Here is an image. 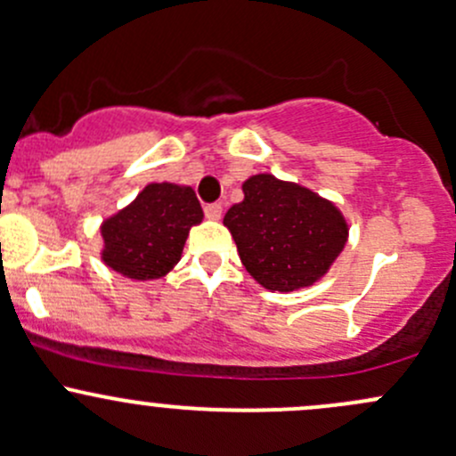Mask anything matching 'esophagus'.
<instances>
[{
	"mask_svg": "<svg viewBox=\"0 0 456 456\" xmlns=\"http://www.w3.org/2000/svg\"><path fill=\"white\" fill-rule=\"evenodd\" d=\"M204 215H207L208 219H219L222 217V204H207V207H204Z\"/></svg>",
	"mask_w": 456,
	"mask_h": 456,
	"instance_id": "34e87169",
	"label": "esophagus"
}]
</instances>
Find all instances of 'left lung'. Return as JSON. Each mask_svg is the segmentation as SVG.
<instances>
[{
	"label": "left lung",
	"instance_id": "left-lung-1",
	"mask_svg": "<svg viewBox=\"0 0 456 456\" xmlns=\"http://www.w3.org/2000/svg\"><path fill=\"white\" fill-rule=\"evenodd\" d=\"M224 217L249 276L272 291L320 281L347 241L339 208L300 184L258 174Z\"/></svg>",
	"mask_w": 456,
	"mask_h": 456
}]
</instances>
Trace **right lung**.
Segmentation results:
<instances>
[{"mask_svg":"<svg viewBox=\"0 0 456 456\" xmlns=\"http://www.w3.org/2000/svg\"><path fill=\"white\" fill-rule=\"evenodd\" d=\"M202 217L191 187L148 184L130 207L102 224V261L132 281L165 276L180 261L191 226Z\"/></svg>","mask_w":456,"mask_h":456,"instance_id":"1","label":"right lung"}]
</instances>
